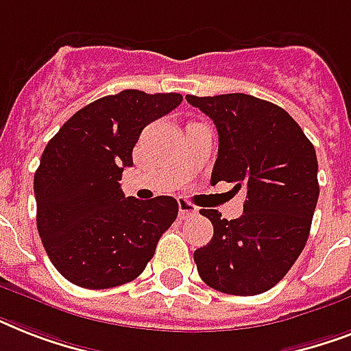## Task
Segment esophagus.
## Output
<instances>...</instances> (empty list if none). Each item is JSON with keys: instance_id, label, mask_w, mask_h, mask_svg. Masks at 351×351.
Segmentation results:
<instances>
[{"instance_id": "34e87169", "label": "esophagus", "mask_w": 351, "mask_h": 351, "mask_svg": "<svg viewBox=\"0 0 351 351\" xmlns=\"http://www.w3.org/2000/svg\"><path fill=\"white\" fill-rule=\"evenodd\" d=\"M178 213H180V219H189V217L198 213V208L197 206H193L187 198L180 197L178 198Z\"/></svg>"}]
</instances>
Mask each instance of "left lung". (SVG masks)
<instances>
[{
	"label": "left lung",
	"instance_id": "8db88e82",
	"mask_svg": "<svg viewBox=\"0 0 351 351\" xmlns=\"http://www.w3.org/2000/svg\"><path fill=\"white\" fill-rule=\"evenodd\" d=\"M186 100L219 131L211 184L233 182V189L247 191L239 219L200 209L213 224V239L195 251L198 275L222 293H264L282 280L310 237L319 198L315 147L271 101L242 93Z\"/></svg>",
	"mask_w": 351,
	"mask_h": 351
}]
</instances>
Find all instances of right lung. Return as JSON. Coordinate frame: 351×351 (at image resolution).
Instances as JSON below:
<instances>
[{"mask_svg": "<svg viewBox=\"0 0 351 351\" xmlns=\"http://www.w3.org/2000/svg\"><path fill=\"white\" fill-rule=\"evenodd\" d=\"M180 104L178 93L121 90L80 109L47 143L34 175L36 224L69 282L114 288L134 280L153 258L178 202L125 198L120 180L143 127Z\"/></svg>", "mask_w": 351, "mask_h": 351, "instance_id": "right-lung-1", "label": "right lung"}]
</instances>
